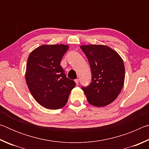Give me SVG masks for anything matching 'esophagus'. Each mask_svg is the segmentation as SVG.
<instances>
[{"label": "esophagus", "instance_id": "esophagus-1", "mask_svg": "<svg viewBox=\"0 0 149 149\" xmlns=\"http://www.w3.org/2000/svg\"><path fill=\"white\" fill-rule=\"evenodd\" d=\"M75 84H76V85H78V84H79V79H75Z\"/></svg>", "mask_w": 149, "mask_h": 149}]
</instances>
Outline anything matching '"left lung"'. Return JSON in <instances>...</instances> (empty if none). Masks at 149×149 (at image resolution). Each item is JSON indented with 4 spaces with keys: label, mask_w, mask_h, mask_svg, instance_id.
Returning <instances> with one entry per match:
<instances>
[{
    "label": "left lung",
    "mask_w": 149,
    "mask_h": 149,
    "mask_svg": "<svg viewBox=\"0 0 149 149\" xmlns=\"http://www.w3.org/2000/svg\"><path fill=\"white\" fill-rule=\"evenodd\" d=\"M80 48L89 60L92 74L90 85L82 87L87 101L97 107L110 104L119 95L124 84L122 58L106 45H81Z\"/></svg>",
    "instance_id": "left-lung-1"
}]
</instances>
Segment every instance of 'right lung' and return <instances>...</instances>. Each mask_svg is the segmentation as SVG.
I'll list each match as a JSON object with an SVG mask.
<instances>
[{
    "mask_svg": "<svg viewBox=\"0 0 149 149\" xmlns=\"http://www.w3.org/2000/svg\"><path fill=\"white\" fill-rule=\"evenodd\" d=\"M69 47L43 45L33 50L27 58L26 81L35 100L48 109H59L68 102L75 85L68 79L60 62Z\"/></svg>",
    "mask_w": 149,
    "mask_h": 149,
    "instance_id": "right-lung-1",
    "label": "right lung"
}]
</instances>
